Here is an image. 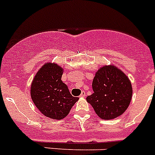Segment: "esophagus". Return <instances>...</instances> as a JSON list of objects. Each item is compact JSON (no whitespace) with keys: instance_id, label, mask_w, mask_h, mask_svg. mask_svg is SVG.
Returning <instances> with one entry per match:
<instances>
[{"instance_id":"obj_1","label":"esophagus","mask_w":155,"mask_h":155,"mask_svg":"<svg viewBox=\"0 0 155 155\" xmlns=\"http://www.w3.org/2000/svg\"><path fill=\"white\" fill-rule=\"evenodd\" d=\"M86 96V93H85V91H82V93L80 94V97H84Z\"/></svg>"}]
</instances>
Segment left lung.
<instances>
[{"label": "left lung", "instance_id": "1", "mask_svg": "<svg viewBox=\"0 0 155 155\" xmlns=\"http://www.w3.org/2000/svg\"><path fill=\"white\" fill-rule=\"evenodd\" d=\"M94 93L87 101L100 118L111 120L124 114L132 100V84L127 75L114 65L97 70L92 83Z\"/></svg>", "mask_w": 155, "mask_h": 155}]
</instances>
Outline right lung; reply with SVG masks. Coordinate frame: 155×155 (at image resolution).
<instances>
[{
  "label": "right lung",
  "mask_w": 155,
  "mask_h": 155,
  "mask_svg": "<svg viewBox=\"0 0 155 155\" xmlns=\"http://www.w3.org/2000/svg\"><path fill=\"white\" fill-rule=\"evenodd\" d=\"M63 68L46 63L38 70L31 87L34 104L41 114L51 119L61 120L69 114L79 97H73L61 80Z\"/></svg>",
  "instance_id": "1"
}]
</instances>
